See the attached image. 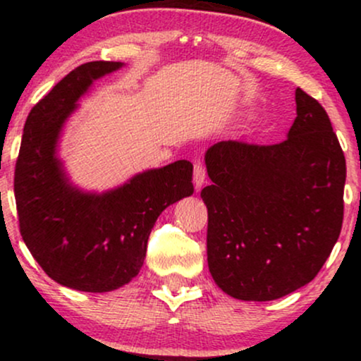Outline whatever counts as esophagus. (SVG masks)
I'll return each instance as SVG.
<instances>
[{
  "label": "esophagus",
  "instance_id": "esophagus-1",
  "mask_svg": "<svg viewBox=\"0 0 361 361\" xmlns=\"http://www.w3.org/2000/svg\"><path fill=\"white\" fill-rule=\"evenodd\" d=\"M205 178H207V169L204 166V163H202L200 159H195V163H193V181H195V186H197V190L205 183Z\"/></svg>",
  "mask_w": 361,
  "mask_h": 361
}]
</instances>
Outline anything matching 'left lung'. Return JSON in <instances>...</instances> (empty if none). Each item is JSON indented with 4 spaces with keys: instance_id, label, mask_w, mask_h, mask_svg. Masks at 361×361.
Returning a JSON list of instances; mask_svg holds the SVG:
<instances>
[{
    "instance_id": "obj_1",
    "label": "left lung",
    "mask_w": 361,
    "mask_h": 361,
    "mask_svg": "<svg viewBox=\"0 0 361 361\" xmlns=\"http://www.w3.org/2000/svg\"><path fill=\"white\" fill-rule=\"evenodd\" d=\"M295 103L281 142L221 140L205 152L207 261L234 299L275 300L307 285L341 233L345 154L321 103L300 88Z\"/></svg>"
}]
</instances>
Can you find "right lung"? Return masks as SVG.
Listing matches in <instances>:
<instances>
[{
  "label": "right lung",
  "instance_id": "obj_1",
  "mask_svg": "<svg viewBox=\"0 0 361 361\" xmlns=\"http://www.w3.org/2000/svg\"><path fill=\"white\" fill-rule=\"evenodd\" d=\"M118 68L122 62L93 61L62 78L28 114L15 166L25 244L52 280L81 292H110L137 276L159 214L193 193V166L185 159L100 195L68 181L56 156L62 126L91 82Z\"/></svg>",
  "mask_w": 361,
  "mask_h": 361
}]
</instances>
